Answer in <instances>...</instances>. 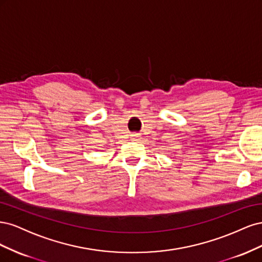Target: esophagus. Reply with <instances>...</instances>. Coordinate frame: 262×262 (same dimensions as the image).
Here are the masks:
<instances>
[{"instance_id": "obj_1", "label": "esophagus", "mask_w": 262, "mask_h": 262, "mask_svg": "<svg viewBox=\"0 0 262 262\" xmlns=\"http://www.w3.org/2000/svg\"><path fill=\"white\" fill-rule=\"evenodd\" d=\"M140 139H141L140 134H138V133H133V134H131V140H132V141H139Z\"/></svg>"}]
</instances>
